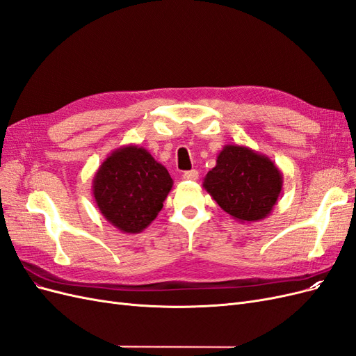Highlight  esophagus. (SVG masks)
<instances>
[{
	"label": "esophagus",
	"mask_w": 356,
	"mask_h": 356,
	"mask_svg": "<svg viewBox=\"0 0 356 356\" xmlns=\"http://www.w3.org/2000/svg\"><path fill=\"white\" fill-rule=\"evenodd\" d=\"M182 178L184 179H190V181H195L199 178V172L196 169H191V170H186L184 174H182Z\"/></svg>",
	"instance_id": "34e87169"
}]
</instances>
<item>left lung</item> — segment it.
I'll return each instance as SVG.
<instances>
[{"instance_id": "left-lung-1", "label": "left lung", "mask_w": 356, "mask_h": 356, "mask_svg": "<svg viewBox=\"0 0 356 356\" xmlns=\"http://www.w3.org/2000/svg\"><path fill=\"white\" fill-rule=\"evenodd\" d=\"M203 187L221 209L239 221H260L273 209L282 190V174L264 154L225 145Z\"/></svg>"}]
</instances>
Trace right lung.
Masks as SVG:
<instances>
[{"label": "right lung", "mask_w": 356, "mask_h": 356, "mask_svg": "<svg viewBox=\"0 0 356 356\" xmlns=\"http://www.w3.org/2000/svg\"><path fill=\"white\" fill-rule=\"evenodd\" d=\"M168 169L145 148H117L93 178V196L101 213L124 233H141L157 217L172 188Z\"/></svg>", "instance_id": "obj_1"}]
</instances>
